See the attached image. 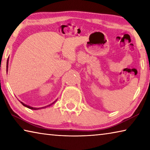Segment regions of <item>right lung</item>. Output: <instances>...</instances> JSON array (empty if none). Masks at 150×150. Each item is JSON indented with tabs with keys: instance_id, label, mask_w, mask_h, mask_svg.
Instances as JSON below:
<instances>
[{
	"instance_id": "right-lung-1",
	"label": "right lung",
	"mask_w": 150,
	"mask_h": 150,
	"mask_svg": "<svg viewBox=\"0 0 150 150\" xmlns=\"http://www.w3.org/2000/svg\"><path fill=\"white\" fill-rule=\"evenodd\" d=\"M8 59H7V62H6V71H7V69H8ZM57 100V99H56L55 100H54V102L52 103H50V104H49V105H45V106H39V107H34V106H31V105H27V104L24 103H23V102H22V101H20V100H19V101H20V102L22 104V105H23L24 106H26V107H28V108H30V109H33V110H38V109L45 108L47 107V106H51V105H52L53 104H54V103H55V102H56Z\"/></svg>"
}]
</instances>
